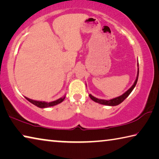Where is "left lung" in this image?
I'll list each match as a JSON object with an SVG mask.
<instances>
[{
    "label": "left lung",
    "instance_id": "1",
    "mask_svg": "<svg viewBox=\"0 0 159 159\" xmlns=\"http://www.w3.org/2000/svg\"><path fill=\"white\" fill-rule=\"evenodd\" d=\"M137 67H138V69H137V77L136 80L134 82V84H132V87L129 88V89L126 91L123 94L119 96L118 97H116L114 98H112V99L110 100H105V99H100V98H96L92 96V94H89V97L92 100H93L95 102L98 103L100 104H102V105H106V106H118L120 103H121L125 99V98L128 97V96L130 94V93L132 92V90L134 89V88L135 87V86L137 84V80H138V77H139V63L137 62Z\"/></svg>",
    "mask_w": 159,
    "mask_h": 159
}]
</instances>
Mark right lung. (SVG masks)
<instances>
[{"mask_svg":"<svg viewBox=\"0 0 159 159\" xmlns=\"http://www.w3.org/2000/svg\"><path fill=\"white\" fill-rule=\"evenodd\" d=\"M25 97L27 101H29L30 103H32V104L35 105L36 106H37V107L41 108H45L51 107V106H54L56 105H58V104H59V103H61V102H62V101H64L65 98H66V95H65L64 97L60 98H58V99H57L56 101H51V102H46V101H35L33 99H30V98H29L26 97Z\"/></svg>","mask_w":159,"mask_h":159,"instance_id":"1","label":"right lung"}]
</instances>
